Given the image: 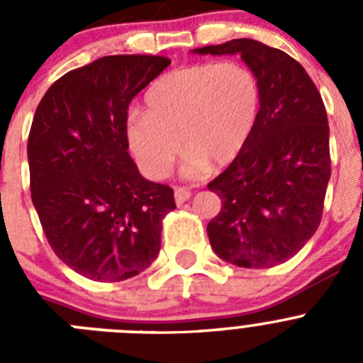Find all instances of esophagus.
<instances>
[{
    "instance_id": "1",
    "label": "esophagus",
    "mask_w": 363,
    "mask_h": 363,
    "mask_svg": "<svg viewBox=\"0 0 363 363\" xmlns=\"http://www.w3.org/2000/svg\"><path fill=\"white\" fill-rule=\"evenodd\" d=\"M189 198H191V191H189L187 187H176L174 189V200L178 205L185 203Z\"/></svg>"
}]
</instances>
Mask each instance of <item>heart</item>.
Wrapping results in <instances>:
<instances>
[{
	"label": "heart",
	"instance_id": "b5f03b06",
	"mask_svg": "<svg viewBox=\"0 0 363 363\" xmlns=\"http://www.w3.org/2000/svg\"><path fill=\"white\" fill-rule=\"evenodd\" d=\"M259 108L255 72L240 62L198 63L163 74L145 92V114H130V152L154 178L171 172L182 149L184 172L200 176L207 163L227 165L243 149Z\"/></svg>",
	"mask_w": 363,
	"mask_h": 363
}]
</instances>
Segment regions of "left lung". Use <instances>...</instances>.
Wrapping results in <instances>:
<instances>
[{"instance_id":"obj_1","label":"left lung","mask_w":363,"mask_h":363,"mask_svg":"<svg viewBox=\"0 0 363 363\" xmlns=\"http://www.w3.org/2000/svg\"><path fill=\"white\" fill-rule=\"evenodd\" d=\"M240 54L259 85L251 136L207 187L221 209L207 225L221 259L267 269L293 258L322 221L331 178L329 123L323 99L300 63L259 41L242 38L196 49Z\"/></svg>"}]
</instances>
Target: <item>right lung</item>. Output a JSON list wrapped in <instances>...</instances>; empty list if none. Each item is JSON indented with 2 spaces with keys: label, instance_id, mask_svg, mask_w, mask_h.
Listing matches in <instances>:
<instances>
[{
  "label": "right lung",
  "instance_id": "add662e5",
  "mask_svg": "<svg viewBox=\"0 0 363 363\" xmlns=\"http://www.w3.org/2000/svg\"><path fill=\"white\" fill-rule=\"evenodd\" d=\"M171 60L104 56L45 92L28 133L30 196L47 242L72 271L121 281L145 271L176 209L169 185L142 178L127 149L134 96Z\"/></svg>",
  "mask_w": 363,
  "mask_h": 363
}]
</instances>
